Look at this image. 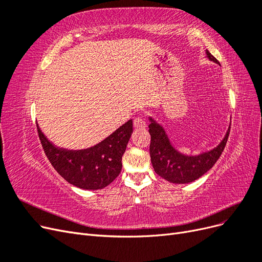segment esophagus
<instances>
[{
    "instance_id": "1",
    "label": "esophagus",
    "mask_w": 262,
    "mask_h": 262,
    "mask_svg": "<svg viewBox=\"0 0 262 262\" xmlns=\"http://www.w3.org/2000/svg\"><path fill=\"white\" fill-rule=\"evenodd\" d=\"M133 125L136 129H144L146 126V122L142 117H137L136 119H134Z\"/></svg>"
}]
</instances>
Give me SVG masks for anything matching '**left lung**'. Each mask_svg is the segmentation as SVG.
<instances>
[{"label": "left lung", "mask_w": 262, "mask_h": 262, "mask_svg": "<svg viewBox=\"0 0 262 262\" xmlns=\"http://www.w3.org/2000/svg\"><path fill=\"white\" fill-rule=\"evenodd\" d=\"M210 61L220 64L219 61L207 50ZM148 132L150 134L149 156L153 168L158 176L172 184H189L203 176L216 163L224 150L231 124L219 145L199 155H185L173 147L163 126L152 117L148 118Z\"/></svg>", "instance_id": "1"}]
</instances>
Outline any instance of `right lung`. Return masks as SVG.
<instances>
[{"mask_svg": "<svg viewBox=\"0 0 262 262\" xmlns=\"http://www.w3.org/2000/svg\"><path fill=\"white\" fill-rule=\"evenodd\" d=\"M37 129L45 153L60 176L77 188L98 190L112 184L120 173L133 125L129 120L98 144L77 150L57 147L38 124Z\"/></svg>", "mask_w": 262, "mask_h": 262, "instance_id": "add662e5", "label": "right lung"}]
</instances>
